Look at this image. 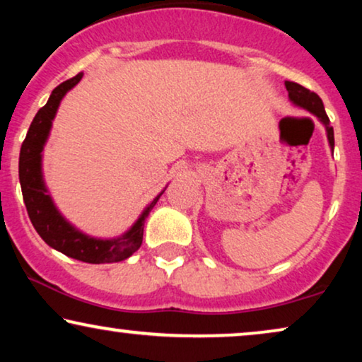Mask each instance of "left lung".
<instances>
[{"instance_id": "8db88e82", "label": "left lung", "mask_w": 362, "mask_h": 362, "mask_svg": "<svg viewBox=\"0 0 362 362\" xmlns=\"http://www.w3.org/2000/svg\"><path fill=\"white\" fill-rule=\"evenodd\" d=\"M285 87L286 90H288V98L291 100V103H295L296 107L305 108V110H308L310 113H313V115L318 117V120L323 123L326 128V135H328L331 150H334V132H333V127L329 125V118L325 112L323 100H321L315 92L308 90V88H305L303 86H300V83L296 82L286 81Z\"/></svg>"}]
</instances>
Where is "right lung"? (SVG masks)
Returning <instances> with one entry per match:
<instances>
[{"mask_svg":"<svg viewBox=\"0 0 362 362\" xmlns=\"http://www.w3.org/2000/svg\"><path fill=\"white\" fill-rule=\"evenodd\" d=\"M82 76L83 74L81 72L76 77L57 86L52 90L46 105L39 108L21 145V153H19V182H21L23 199L26 204L29 219H31L37 234L41 235V239L49 247L76 260L87 262V264H112V262L128 259L140 249L145 219L166 187L145 207V211L141 212L135 224L125 234L115 237V239L90 237L64 219V216L54 204L51 194L47 192L46 185H44L42 150L49 138L52 120L56 117L59 105H61V100L72 87H76L81 82Z\"/></svg>","mask_w":362,"mask_h":362,"instance_id":"1","label":"right lung"}]
</instances>
